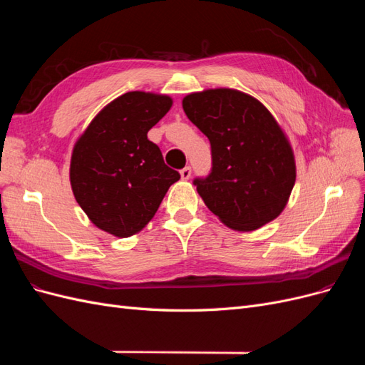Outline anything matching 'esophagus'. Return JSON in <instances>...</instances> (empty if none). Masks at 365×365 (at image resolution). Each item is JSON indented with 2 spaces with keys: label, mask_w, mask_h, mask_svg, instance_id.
<instances>
[{
  "label": "esophagus",
  "mask_w": 365,
  "mask_h": 365,
  "mask_svg": "<svg viewBox=\"0 0 365 365\" xmlns=\"http://www.w3.org/2000/svg\"><path fill=\"white\" fill-rule=\"evenodd\" d=\"M180 175H181V178H182V180H189L190 176H192V169H190V165H185L184 169H181Z\"/></svg>",
  "instance_id": "obj_1"
}]
</instances>
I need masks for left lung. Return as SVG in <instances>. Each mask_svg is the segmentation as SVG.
Returning a JSON list of instances; mask_svg holds the SVG:
<instances>
[{
	"label": "left lung",
	"mask_w": 365,
	"mask_h": 365,
	"mask_svg": "<svg viewBox=\"0 0 365 365\" xmlns=\"http://www.w3.org/2000/svg\"><path fill=\"white\" fill-rule=\"evenodd\" d=\"M182 108L212 145V173L195 180L210 212L236 231L257 230L280 216L297 168L291 143L268 108L233 88L187 94Z\"/></svg>",
	"instance_id": "left-lung-1"
}]
</instances>
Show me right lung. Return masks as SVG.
Wrapping results in <instances>:
<instances>
[{
    "label": "right lung",
    "mask_w": 365,
    "mask_h": 365,
    "mask_svg": "<svg viewBox=\"0 0 365 365\" xmlns=\"http://www.w3.org/2000/svg\"><path fill=\"white\" fill-rule=\"evenodd\" d=\"M172 97L129 91L109 102L71 153L70 182L88 219L115 237L145 228L180 173L164 164L160 148L148 140L152 126L169 113Z\"/></svg>",
    "instance_id": "obj_1"
}]
</instances>
